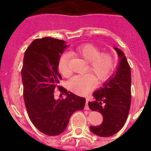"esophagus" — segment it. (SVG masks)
I'll list each match as a JSON object with an SVG mask.
<instances>
[{
  "mask_svg": "<svg viewBox=\"0 0 151 151\" xmlns=\"http://www.w3.org/2000/svg\"><path fill=\"white\" fill-rule=\"evenodd\" d=\"M88 102H89V100H88V99H86V104H85V107H84V109H86V110H88V109H89V106H88Z\"/></svg>",
  "mask_w": 151,
  "mask_h": 151,
  "instance_id": "obj_1",
  "label": "esophagus"
}]
</instances>
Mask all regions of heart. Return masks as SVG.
<instances>
[{"label":"heart","mask_w":151,"mask_h":151,"mask_svg":"<svg viewBox=\"0 0 151 151\" xmlns=\"http://www.w3.org/2000/svg\"><path fill=\"white\" fill-rule=\"evenodd\" d=\"M73 52L88 62L85 70L88 74L74 76L67 83L68 89L77 94H86L94 86L95 80L98 83L107 80L115 67L113 55L108 52L101 53V50L93 44L89 43L77 47ZM69 60L70 55L67 52L62 53L59 59L58 68L64 77H68L70 74Z\"/></svg>","instance_id":"heart-1"}]
</instances>
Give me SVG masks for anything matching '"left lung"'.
Masks as SVG:
<instances>
[{
  "label": "left lung",
  "instance_id": "1",
  "mask_svg": "<svg viewBox=\"0 0 151 151\" xmlns=\"http://www.w3.org/2000/svg\"><path fill=\"white\" fill-rule=\"evenodd\" d=\"M114 49L120 58L119 67L103 87L93 93L94 100L88 104L91 110L103 116L100 126H90L91 132L101 137L111 136L122 129L131 106V67L124 53Z\"/></svg>",
  "mask_w": 151,
  "mask_h": 151
}]
</instances>
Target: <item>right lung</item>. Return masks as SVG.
<instances>
[{"label":"right lung","mask_w":151,"mask_h":151,"mask_svg":"<svg viewBox=\"0 0 151 151\" xmlns=\"http://www.w3.org/2000/svg\"><path fill=\"white\" fill-rule=\"evenodd\" d=\"M67 47L64 40L52 37L36 39L25 52L21 70L23 97L28 116L40 132L58 136L65 131L72 114L81 111L85 98L80 97L59 85L62 77L58 61ZM58 88L66 95L55 100Z\"/></svg>","instance_id":"obj_1"}]
</instances>
